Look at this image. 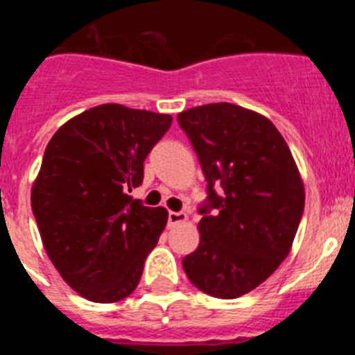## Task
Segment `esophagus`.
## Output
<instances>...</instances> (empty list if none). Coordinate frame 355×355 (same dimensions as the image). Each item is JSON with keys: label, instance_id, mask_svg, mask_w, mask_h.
Instances as JSON below:
<instances>
[{"label": "esophagus", "instance_id": "esophagus-1", "mask_svg": "<svg viewBox=\"0 0 355 355\" xmlns=\"http://www.w3.org/2000/svg\"><path fill=\"white\" fill-rule=\"evenodd\" d=\"M187 213L184 211H168V225H178V224H183L187 222Z\"/></svg>", "mask_w": 355, "mask_h": 355}]
</instances>
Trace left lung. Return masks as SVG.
Instances as JSON below:
<instances>
[{
  "label": "left lung",
  "mask_w": 355,
  "mask_h": 355,
  "mask_svg": "<svg viewBox=\"0 0 355 355\" xmlns=\"http://www.w3.org/2000/svg\"><path fill=\"white\" fill-rule=\"evenodd\" d=\"M178 122L208 181L199 247L183 258L184 274L211 297L236 299L290 254L306 200L302 178L283 135L252 110L211 103L181 112ZM218 184L224 196L214 192Z\"/></svg>",
  "instance_id": "obj_1"
}]
</instances>
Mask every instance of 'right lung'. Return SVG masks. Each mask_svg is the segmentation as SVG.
Segmentation results:
<instances>
[{
    "mask_svg": "<svg viewBox=\"0 0 355 355\" xmlns=\"http://www.w3.org/2000/svg\"><path fill=\"white\" fill-rule=\"evenodd\" d=\"M172 124L168 114L94 106L58 128L31 187V209L49 259L72 290L99 304L126 299L167 224L128 192Z\"/></svg>",
    "mask_w": 355,
    "mask_h": 355,
    "instance_id": "add662e5",
    "label": "right lung"
}]
</instances>
